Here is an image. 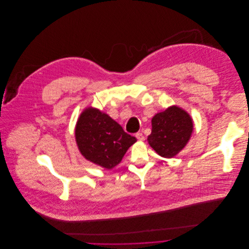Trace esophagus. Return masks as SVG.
Returning a JSON list of instances; mask_svg holds the SVG:
<instances>
[{
	"label": "esophagus",
	"instance_id": "34e87169",
	"mask_svg": "<svg viewBox=\"0 0 249 249\" xmlns=\"http://www.w3.org/2000/svg\"><path fill=\"white\" fill-rule=\"evenodd\" d=\"M136 138L139 140V141H143L144 140V136H143V134H142V132H138V133H136Z\"/></svg>",
	"mask_w": 249,
	"mask_h": 249
}]
</instances>
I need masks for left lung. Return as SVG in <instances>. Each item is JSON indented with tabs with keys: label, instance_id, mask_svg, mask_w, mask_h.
Listing matches in <instances>:
<instances>
[{
	"label": "left lung",
	"instance_id": "obj_1",
	"mask_svg": "<svg viewBox=\"0 0 249 249\" xmlns=\"http://www.w3.org/2000/svg\"><path fill=\"white\" fill-rule=\"evenodd\" d=\"M152 129L147 141L162 157L173 158L187 144L192 131L190 115L178 107H169L151 120Z\"/></svg>",
	"mask_w": 249,
	"mask_h": 249
}]
</instances>
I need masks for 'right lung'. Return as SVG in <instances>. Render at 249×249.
Instances as JSON below:
<instances>
[{"label": "right lung", "instance_id": "obj_1", "mask_svg": "<svg viewBox=\"0 0 249 249\" xmlns=\"http://www.w3.org/2000/svg\"><path fill=\"white\" fill-rule=\"evenodd\" d=\"M75 140L87 160L107 170L117 166L129 146L137 141L108 115L92 107L80 115Z\"/></svg>", "mask_w": 249, "mask_h": 249}]
</instances>
